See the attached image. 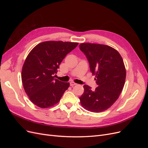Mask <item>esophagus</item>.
<instances>
[{"mask_svg": "<svg viewBox=\"0 0 148 148\" xmlns=\"http://www.w3.org/2000/svg\"><path fill=\"white\" fill-rule=\"evenodd\" d=\"M70 84L71 86H75V85L77 84V83H75L73 82H71L70 83Z\"/></svg>", "mask_w": 148, "mask_h": 148, "instance_id": "esophagus-1", "label": "esophagus"}]
</instances>
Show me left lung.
<instances>
[{"label":"left lung","instance_id":"obj_1","mask_svg":"<svg viewBox=\"0 0 148 148\" xmlns=\"http://www.w3.org/2000/svg\"><path fill=\"white\" fill-rule=\"evenodd\" d=\"M79 47L87 58L97 85L92 90L84 84L80 102L88 110L101 112L112 106L122 91L126 78L123 61L119 52L109 46L82 43Z\"/></svg>","mask_w":148,"mask_h":148}]
</instances>
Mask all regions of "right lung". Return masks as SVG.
Listing matches in <instances>:
<instances>
[{"mask_svg":"<svg viewBox=\"0 0 148 148\" xmlns=\"http://www.w3.org/2000/svg\"><path fill=\"white\" fill-rule=\"evenodd\" d=\"M78 42L46 41L38 44L29 53L21 71L23 88L31 101L41 108L59 102L70 86L55 78L65 57Z\"/></svg>","mask_w":148,"mask_h":148,"instance_id":"right-lung-1","label":"right lung"}]
</instances>
